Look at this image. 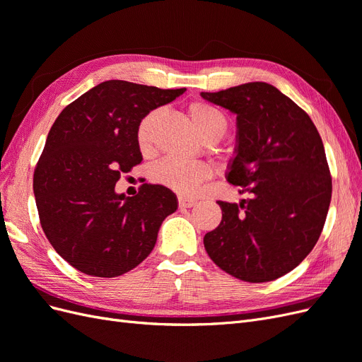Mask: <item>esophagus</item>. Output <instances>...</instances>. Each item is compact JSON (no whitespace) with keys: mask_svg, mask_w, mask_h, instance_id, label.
<instances>
[{"mask_svg":"<svg viewBox=\"0 0 362 362\" xmlns=\"http://www.w3.org/2000/svg\"><path fill=\"white\" fill-rule=\"evenodd\" d=\"M178 205H180V208H192L196 205V201L192 198H185V196H180Z\"/></svg>","mask_w":362,"mask_h":362,"instance_id":"esophagus-1","label":"esophagus"}]
</instances>
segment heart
I'll return each mask as SVG.
<instances>
[{
	"mask_svg": "<svg viewBox=\"0 0 362 362\" xmlns=\"http://www.w3.org/2000/svg\"><path fill=\"white\" fill-rule=\"evenodd\" d=\"M196 128L206 141L221 140L228 131L229 120L216 105L205 101H193L187 107ZM156 112H151L140 120L137 128V144L141 151H148L152 144ZM154 180L180 194H192L199 189L202 181L210 177V168L201 161H189L175 157L161 160L152 172Z\"/></svg>",
	"mask_w": 362,
	"mask_h": 362,
	"instance_id": "obj_1",
	"label": "heart"
}]
</instances>
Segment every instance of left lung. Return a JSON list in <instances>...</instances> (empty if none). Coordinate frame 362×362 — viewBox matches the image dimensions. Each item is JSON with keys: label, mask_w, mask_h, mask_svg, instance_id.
Listing matches in <instances>:
<instances>
[{"label": "left lung", "mask_w": 362, "mask_h": 362, "mask_svg": "<svg viewBox=\"0 0 362 362\" xmlns=\"http://www.w3.org/2000/svg\"><path fill=\"white\" fill-rule=\"evenodd\" d=\"M201 95L237 115L228 182L249 193L240 204L217 201L222 222L204 237L206 254L237 279H278L313 250L329 210L332 178L322 137L311 117L272 84Z\"/></svg>", "instance_id": "1"}]
</instances>
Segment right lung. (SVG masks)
I'll return each mask as SVG.
<instances>
[{"label": "right lung", "mask_w": 362, "mask_h": 362, "mask_svg": "<svg viewBox=\"0 0 362 362\" xmlns=\"http://www.w3.org/2000/svg\"><path fill=\"white\" fill-rule=\"evenodd\" d=\"M184 90L104 81L64 107L52 124L33 190L48 242L76 270L116 278L154 249L163 221L177 210V196L145 182L129 198L115 185L141 161L140 120Z\"/></svg>", "instance_id": "obj_1"}]
</instances>
